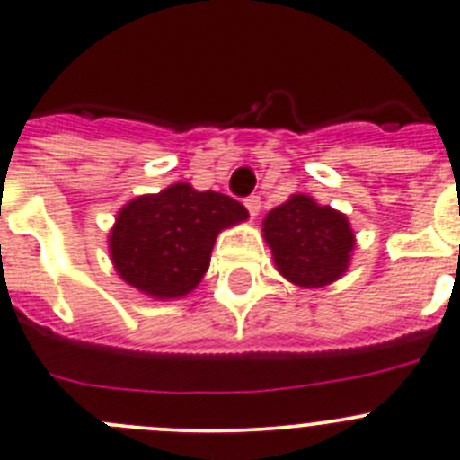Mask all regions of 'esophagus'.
<instances>
[{
  "label": "esophagus",
  "instance_id": "34e87169",
  "mask_svg": "<svg viewBox=\"0 0 460 460\" xmlns=\"http://www.w3.org/2000/svg\"><path fill=\"white\" fill-rule=\"evenodd\" d=\"M244 206H247V210H250L252 217H256L261 213V199L256 195L247 197V199H244Z\"/></svg>",
  "mask_w": 460,
  "mask_h": 460
}]
</instances>
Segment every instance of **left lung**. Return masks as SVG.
I'll return each instance as SVG.
<instances>
[{
  "mask_svg": "<svg viewBox=\"0 0 460 460\" xmlns=\"http://www.w3.org/2000/svg\"><path fill=\"white\" fill-rule=\"evenodd\" d=\"M263 238L274 268L299 288H324L351 263L356 235L345 213L311 195H290L263 220Z\"/></svg>",
  "mask_w": 460,
  "mask_h": 460,
  "instance_id": "8db88e82",
  "label": "left lung"
}]
</instances>
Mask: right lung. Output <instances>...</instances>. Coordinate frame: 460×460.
Masks as SVG:
<instances>
[{
    "label": "right lung",
    "instance_id": "1",
    "mask_svg": "<svg viewBox=\"0 0 460 460\" xmlns=\"http://www.w3.org/2000/svg\"><path fill=\"white\" fill-rule=\"evenodd\" d=\"M247 217V208L229 195L172 183L118 210L109 234L111 263L147 297H186L204 279L217 235Z\"/></svg>",
    "mask_w": 460,
    "mask_h": 460
}]
</instances>
